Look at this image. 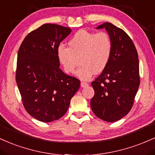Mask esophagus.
<instances>
[{"label":"esophagus","mask_w":155,"mask_h":155,"mask_svg":"<svg viewBox=\"0 0 155 155\" xmlns=\"http://www.w3.org/2000/svg\"><path fill=\"white\" fill-rule=\"evenodd\" d=\"M81 87H86L87 86H88V83L84 82V81H82V82L81 83Z\"/></svg>","instance_id":"obj_1"}]
</instances>
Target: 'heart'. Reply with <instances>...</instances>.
I'll return each mask as SVG.
<instances>
[{
	"label": "heart",
	"mask_w": 155,
	"mask_h": 155,
	"mask_svg": "<svg viewBox=\"0 0 155 155\" xmlns=\"http://www.w3.org/2000/svg\"><path fill=\"white\" fill-rule=\"evenodd\" d=\"M69 48L60 45L56 55L64 72L72 74L81 62L77 75L88 80L96 73H100L108 65L112 53V40L105 31L93 32L80 30L69 39Z\"/></svg>",
	"instance_id": "b5f03b06"
}]
</instances>
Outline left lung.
I'll use <instances>...</instances> for the list:
<instances>
[{"instance_id": "8db88e82", "label": "left lung", "mask_w": 155, "mask_h": 155, "mask_svg": "<svg viewBox=\"0 0 155 155\" xmlns=\"http://www.w3.org/2000/svg\"><path fill=\"white\" fill-rule=\"evenodd\" d=\"M112 40L108 65L91 83L94 95L91 100L94 114L100 119L114 122L131 110L140 85L138 55L133 40L125 31L110 22L99 25Z\"/></svg>"}]
</instances>
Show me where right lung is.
<instances>
[{
  "label": "right lung",
  "mask_w": 155,
  "mask_h": 155,
  "mask_svg": "<svg viewBox=\"0 0 155 155\" xmlns=\"http://www.w3.org/2000/svg\"><path fill=\"white\" fill-rule=\"evenodd\" d=\"M71 29L46 23L29 33L17 54L16 82L22 104L31 116L42 122L61 118L81 81L59 68L57 48Z\"/></svg>",
  "instance_id": "1"
}]
</instances>
